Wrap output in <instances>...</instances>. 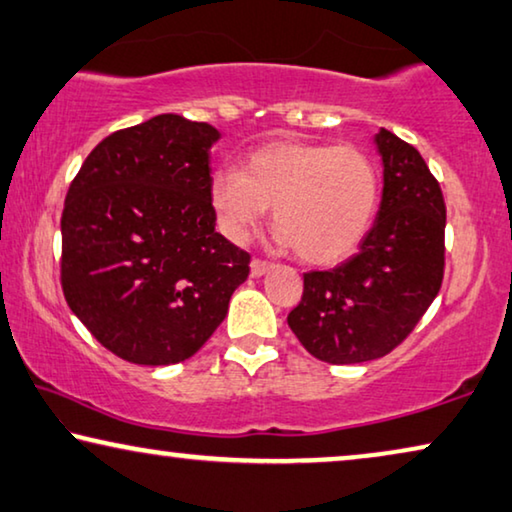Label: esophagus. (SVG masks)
Segmentation results:
<instances>
[{"mask_svg":"<svg viewBox=\"0 0 512 512\" xmlns=\"http://www.w3.org/2000/svg\"><path fill=\"white\" fill-rule=\"evenodd\" d=\"M249 268H251V277H263V274L270 272L274 265L268 263V261H261V258H254Z\"/></svg>","mask_w":512,"mask_h":512,"instance_id":"1","label":"esophagus"}]
</instances>
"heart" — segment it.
Returning a JSON list of instances; mask_svg holds the SVG:
<instances>
[{
	"instance_id": "obj_1",
	"label": "heart",
	"mask_w": 512,
	"mask_h": 512,
	"mask_svg": "<svg viewBox=\"0 0 512 512\" xmlns=\"http://www.w3.org/2000/svg\"><path fill=\"white\" fill-rule=\"evenodd\" d=\"M379 168L355 145L274 140L217 170L210 203L228 240L247 242L272 207L281 247L307 265H337L355 254L379 212Z\"/></svg>"
}]
</instances>
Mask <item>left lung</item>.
Returning <instances> with one entry per match:
<instances>
[{
    "instance_id": "8db88e82",
    "label": "left lung",
    "mask_w": 512,
    "mask_h": 512,
    "mask_svg": "<svg viewBox=\"0 0 512 512\" xmlns=\"http://www.w3.org/2000/svg\"><path fill=\"white\" fill-rule=\"evenodd\" d=\"M383 196L372 231L342 265L305 274L288 328L314 358L355 365L383 358L416 328L443 281L446 203L416 147L381 129Z\"/></svg>"
}]
</instances>
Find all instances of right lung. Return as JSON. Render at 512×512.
<instances>
[{
    "mask_svg": "<svg viewBox=\"0 0 512 512\" xmlns=\"http://www.w3.org/2000/svg\"><path fill=\"white\" fill-rule=\"evenodd\" d=\"M221 133L157 115L110 133L71 182L62 291L87 330L133 365H175L226 318L249 254L214 231L210 147Z\"/></svg>",
    "mask_w": 512,
    "mask_h": 512,
    "instance_id": "add662e5",
    "label": "right lung"
}]
</instances>
